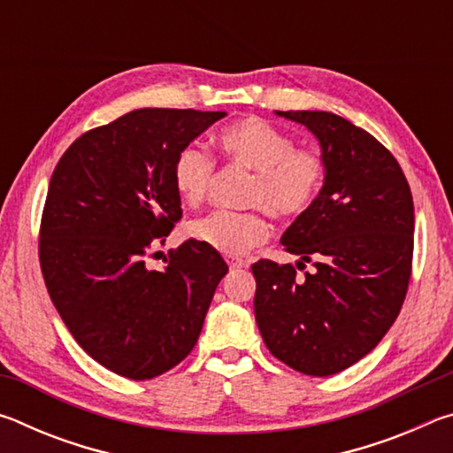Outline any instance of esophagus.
<instances>
[{"mask_svg":"<svg viewBox=\"0 0 453 453\" xmlns=\"http://www.w3.org/2000/svg\"><path fill=\"white\" fill-rule=\"evenodd\" d=\"M226 262H227L229 267H232V270H237V267H245L243 259L242 257H235V256H227Z\"/></svg>","mask_w":453,"mask_h":453,"instance_id":"1","label":"esophagus"}]
</instances>
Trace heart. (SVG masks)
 <instances>
[{"label":"heart","mask_w":453,"mask_h":453,"mask_svg":"<svg viewBox=\"0 0 453 453\" xmlns=\"http://www.w3.org/2000/svg\"><path fill=\"white\" fill-rule=\"evenodd\" d=\"M219 145L235 165L254 172L245 203L264 208L278 219L302 216L311 208L326 178L319 153L296 150V142L280 127L250 118L219 134ZM216 162L202 145L183 148L173 164V188L191 208L208 196ZM189 235L226 256H240L270 235L257 211H211L189 224Z\"/></svg>","instance_id":"1"}]
</instances>
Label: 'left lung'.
Masks as SVG:
<instances>
[{
  "mask_svg": "<svg viewBox=\"0 0 453 453\" xmlns=\"http://www.w3.org/2000/svg\"><path fill=\"white\" fill-rule=\"evenodd\" d=\"M310 129L326 178L311 208L281 235L313 265L259 259L256 321L267 349L326 378L378 346L402 310L413 254V199L400 164L365 129L329 111H275ZM305 267V265H303Z\"/></svg>",
  "mask_w": 453,
  "mask_h": 453,
  "instance_id": "obj_1",
  "label": "left lung"
}]
</instances>
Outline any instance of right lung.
<instances>
[{
    "mask_svg": "<svg viewBox=\"0 0 453 453\" xmlns=\"http://www.w3.org/2000/svg\"><path fill=\"white\" fill-rule=\"evenodd\" d=\"M226 111L143 107L78 137L53 170L40 262L50 297L73 340L107 370L151 380L194 349L227 265L183 242L162 272L151 245L181 218L178 153Z\"/></svg>",
    "mask_w": 453,
    "mask_h": 453,
    "instance_id": "right-lung-1",
    "label": "right lung"
}]
</instances>
